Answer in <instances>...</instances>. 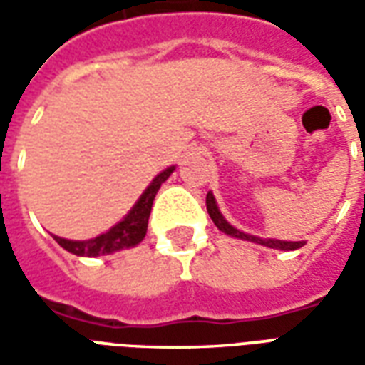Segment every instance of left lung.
Listing matches in <instances>:
<instances>
[{
  "label": "left lung",
  "instance_id": "left-lung-1",
  "mask_svg": "<svg viewBox=\"0 0 365 365\" xmlns=\"http://www.w3.org/2000/svg\"><path fill=\"white\" fill-rule=\"evenodd\" d=\"M207 213L209 217L213 219L215 227L225 232V235H229L232 238H240V240H248V242H256V245L262 246H268V248H275V250H297L301 246H305V240H277V238H260V237H254V235H248V232H242V230L235 229L232 225H230L225 217H222L221 209L217 205V201H215V195L209 191L207 193Z\"/></svg>",
  "mask_w": 365,
  "mask_h": 365
}]
</instances>
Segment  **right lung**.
Segmentation results:
<instances>
[{
	"instance_id": "right-lung-1",
	"label": "right lung",
	"mask_w": 365,
	"mask_h": 365,
	"mask_svg": "<svg viewBox=\"0 0 365 365\" xmlns=\"http://www.w3.org/2000/svg\"><path fill=\"white\" fill-rule=\"evenodd\" d=\"M174 170L175 166H170L164 172H160L152 180L150 185L143 191V195L138 197L133 209L103 235H99L96 238H88V240H68V238L56 237V235H52V237L64 250H68L70 254H76V256H86V258L107 256V254L127 250V248L140 245L143 238L146 237L148 217H150L154 197L158 193L160 185L166 182Z\"/></svg>"
}]
</instances>
